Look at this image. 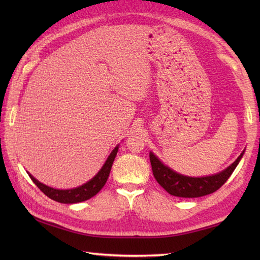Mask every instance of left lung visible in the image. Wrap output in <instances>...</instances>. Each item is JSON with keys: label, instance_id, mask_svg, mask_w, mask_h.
Segmentation results:
<instances>
[{"label": "left lung", "instance_id": "8db88e82", "mask_svg": "<svg viewBox=\"0 0 260 260\" xmlns=\"http://www.w3.org/2000/svg\"><path fill=\"white\" fill-rule=\"evenodd\" d=\"M244 153L245 152H242L238 158L222 172L210 176H202V178H191V176L176 173L175 171L164 165L152 152H150V161L154 178L171 196L179 198H199L220 189L233 174Z\"/></svg>", "mask_w": 260, "mask_h": 260}]
</instances>
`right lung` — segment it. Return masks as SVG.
I'll list each match as a JSON object with an SVG mask.
<instances>
[{
  "label": "right lung",
  "instance_id": "add662e5",
  "mask_svg": "<svg viewBox=\"0 0 260 260\" xmlns=\"http://www.w3.org/2000/svg\"><path fill=\"white\" fill-rule=\"evenodd\" d=\"M118 152V145L116 146L113 152L110 153V155L106 159V162L103 165V168L101 171L93 176V178L88 181L87 183L82 184L78 187H75V189H69V190H58V189H53V187L48 186L46 184L39 182L37 179L33 178V176L29 174L31 180L33 181L39 189H40L47 197H49L52 200L60 202V203H78L86 201L88 199L92 198L93 196H96L97 193L103 189V186L106 183V181L109 176L110 173V169L113 167L114 159L116 157V154Z\"/></svg>",
  "mask_w": 260,
  "mask_h": 260
}]
</instances>
